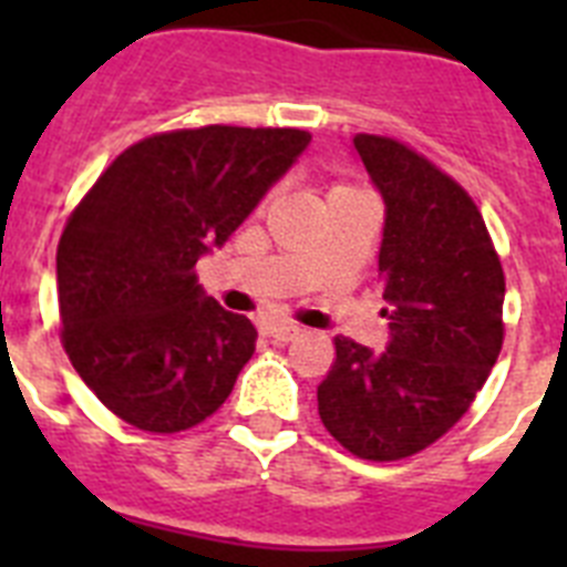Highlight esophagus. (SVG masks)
I'll return each mask as SVG.
<instances>
[{
  "instance_id": "34e87169",
  "label": "esophagus",
  "mask_w": 567,
  "mask_h": 567,
  "mask_svg": "<svg viewBox=\"0 0 567 567\" xmlns=\"http://www.w3.org/2000/svg\"><path fill=\"white\" fill-rule=\"evenodd\" d=\"M298 334H300L298 323H272V327H269V338L280 340V343H289V340H295Z\"/></svg>"
}]
</instances>
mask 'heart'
<instances>
[{
    "instance_id": "1",
    "label": "heart",
    "mask_w": 567,
    "mask_h": 567,
    "mask_svg": "<svg viewBox=\"0 0 567 567\" xmlns=\"http://www.w3.org/2000/svg\"><path fill=\"white\" fill-rule=\"evenodd\" d=\"M338 189H352V187H334V189H332V193H338Z\"/></svg>"
}]
</instances>
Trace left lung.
<instances>
[{
	"label": "left lung",
	"instance_id": "1",
	"mask_svg": "<svg viewBox=\"0 0 567 567\" xmlns=\"http://www.w3.org/2000/svg\"><path fill=\"white\" fill-rule=\"evenodd\" d=\"M385 204L378 269L392 340L334 338L318 385L327 432L392 463L437 443L471 409L503 349L505 275L477 204L437 164L389 135H354Z\"/></svg>",
	"mask_w": 567,
	"mask_h": 567
}]
</instances>
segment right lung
<instances>
[{"label": "right lung", "instance_id": "right-lung-1", "mask_svg": "<svg viewBox=\"0 0 567 567\" xmlns=\"http://www.w3.org/2000/svg\"><path fill=\"white\" fill-rule=\"evenodd\" d=\"M309 138L229 124L147 135L70 213L56 249L62 346L115 417L175 434L229 398L258 332L204 295L195 264L244 224Z\"/></svg>", "mask_w": 567, "mask_h": 567}]
</instances>
